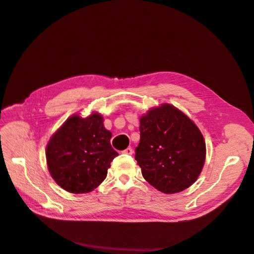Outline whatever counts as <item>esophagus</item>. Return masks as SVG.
Wrapping results in <instances>:
<instances>
[{
  "label": "esophagus",
  "instance_id": "esophagus-1",
  "mask_svg": "<svg viewBox=\"0 0 254 254\" xmlns=\"http://www.w3.org/2000/svg\"><path fill=\"white\" fill-rule=\"evenodd\" d=\"M132 152H133V150L131 147H128L125 150H123V153H125V155H132Z\"/></svg>",
  "mask_w": 254,
  "mask_h": 254
}]
</instances>
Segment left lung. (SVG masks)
Returning <instances> with one entry per match:
<instances>
[{"mask_svg": "<svg viewBox=\"0 0 254 254\" xmlns=\"http://www.w3.org/2000/svg\"><path fill=\"white\" fill-rule=\"evenodd\" d=\"M135 160L144 179L164 194L193 184L205 160V142L194 122L176 107L163 104L140 119Z\"/></svg>", "mask_w": 254, "mask_h": 254, "instance_id": "1", "label": "left lung"}]
</instances>
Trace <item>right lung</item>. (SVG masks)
<instances>
[{"label": "right lung", "mask_w": 254, "mask_h": 254, "mask_svg": "<svg viewBox=\"0 0 254 254\" xmlns=\"http://www.w3.org/2000/svg\"><path fill=\"white\" fill-rule=\"evenodd\" d=\"M111 136L99 113L86 119L75 114L67 119L47 146V162L53 179L74 194L96 189L119 155L110 144Z\"/></svg>", "instance_id": "add662e5"}]
</instances>
